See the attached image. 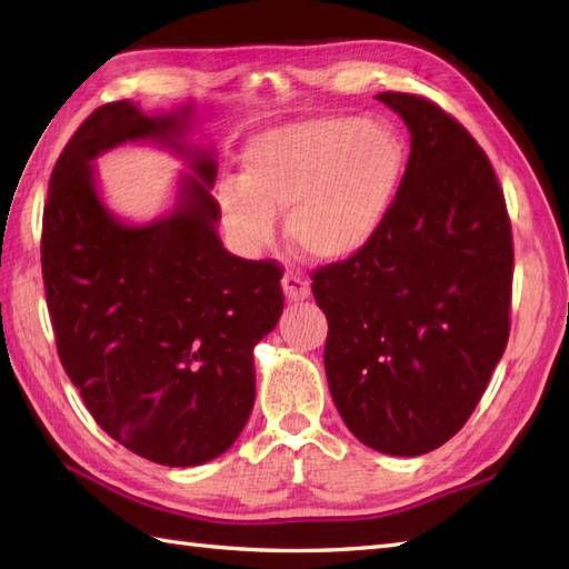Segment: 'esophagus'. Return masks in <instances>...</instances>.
Masks as SVG:
<instances>
[{
    "mask_svg": "<svg viewBox=\"0 0 569 569\" xmlns=\"http://www.w3.org/2000/svg\"><path fill=\"white\" fill-rule=\"evenodd\" d=\"M283 293L288 300H306L310 296V281L296 271H288L283 276Z\"/></svg>",
    "mask_w": 569,
    "mask_h": 569,
    "instance_id": "obj_1",
    "label": "esophagus"
}]
</instances>
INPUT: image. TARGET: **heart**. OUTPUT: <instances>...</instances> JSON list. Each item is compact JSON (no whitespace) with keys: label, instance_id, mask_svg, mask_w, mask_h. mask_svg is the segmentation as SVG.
<instances>
[{"label":"heart","instance_id":"b5f03b06","mask_svg":"<svg viewBox=\"0 0 569 569\" xmlns=\"http://www.w3.org/2000/svg\"><path fill=\"white\" fill-rule=\"evenodd\" d=\"M408 151L379 119L316 117L278 127L244 151V180L220 190L224 222L241 244L288 237L312 261H345L383 229L403 183Z\"/></svg>","mask_w":569,"mask_h":569}]
</instances>
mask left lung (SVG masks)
I'll use <instances>...</instances> for the list:
<instances>
[{
	"instance_id": "obj_1",
	"label": "left lung",
	"mask_w": 569,
	"mask_h": 569,
	"mask_svg": "<svg viewBox=\"0 0 569 569\" xmlns=\"http://www.w3.org/2000/svg\"><path fill=\"white\" fill-rule=\"evenodd\" d=\"M377 100L410 131L401 190L365 251L310 278L345 426L383 455L418 457L462 430L509 342L513 239L475 137L420 94Z\"/></svg>"
}]
</instances>
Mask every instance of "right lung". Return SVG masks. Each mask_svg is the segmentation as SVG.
<instances>
[{"label": "right lung", "mask_w": 569, "mask_h": 569, "mask_svg": "<svg viewBox=\"0 0 569 569\" xmlns=\"http://www.w3.org/2000/svg\"><path fill=\"white\" fill-rule=\"evenodd\" d=\"M190 114L98 107L56 161L41 232L60 365L110 438L166 467L232 447L257 396L253 347L283 312L281 266L234 257L217 237V163L180 143ZM139 138L186 154L193 176L171 216L131 228L101 204L91 161Z\"/></svg>", "instance_id": "obj_1"}]
</instances>
